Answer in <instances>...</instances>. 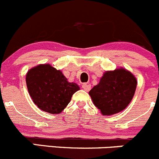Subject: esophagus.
I'll return each mask as SVG.
<instances>
[{
    "instance_id": "34e87169",
    "label": "esophagus",
    "mask_w": 159,
    "mask_h": 159,
    "mask_svg": "<svg viewBox=\"0 0 159 159\" xmlns=\"http://www.w3.org/2000/svg\"><path fill=\"white\" fill-rule=\"evenodd\" d=\"M82 88L84 91H86V92H89V91L91 89V85L89 84H83Z\"/></svg>"
}]
</instances>
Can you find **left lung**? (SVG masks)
Returning <instances> with one entry per match:
<instances>
[{"label":"left lung","mask_w":159,"mask_h":159,"mask_svg":"<svg viewBox=\"0 0 159 159\" xmlns=\"http://www.w3.org/2000/svg\"><path fill=\"white\" fill-rule=\"evenodd\" d=\"M137 84V78L131 72L120 67L104 72L99 83L89 94L103 116H111L123 111L130 104Z\"/></svg>","instance_id":"left-lung-1"}]
</instances>
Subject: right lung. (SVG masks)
<instances>
[{"mask_svg":"<svg viewBox=\"0 0 159 159\" xmlns=\"http://www.w3.org/2000/svg\"><path fill=\"white\" fill-rule=\"evenodd\" d=\"M26 85L31 98L39 109L51 114H59L67 107L80 87L69 82L61 70L50 64H39L26 74Z\"/></svg>","mask_w":159,"mask_h":159,"instance_id":"right-lung-1","label":"right lung"}]
</instances>
